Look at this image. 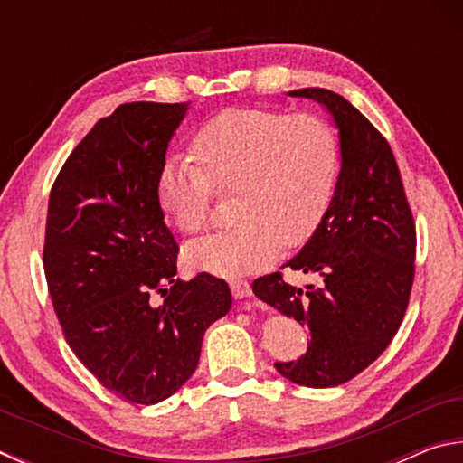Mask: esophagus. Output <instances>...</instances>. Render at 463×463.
<instances>
[{
  "instance_id": "1",
  "label": "esophagus",
  "mask_w": 463,
  "mask_h": 463,
  "mask_svg": "<svg viewBox=\"0 0 463 463\" xmlns=\"http://www.w3.org/2000/svg\"><path fill=\"white\" fill-rule=\"evenodd\" d=\"M231 289L234 298H249L250 296V284L247 279H232L231 281Z\"/></svg>"
}]
</instances>
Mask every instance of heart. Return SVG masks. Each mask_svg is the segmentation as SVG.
<instances>
[{
  "label": "heart",
  "instance_id": "1",
  "mask_svg": "<svg viewBox=\"0 0 463 463\" xmlns=\"http://www.w3.org/2000/svg\"><path fill=\"white\" fill-rule=\"evenodd\" d=\"M192 156L195 163H163L156 200L179 231L195 234L208 224L213 192L232 194L237 224L184 249L190 268L224 278L263 268L279 245H304L331 208L341 169L331 124L265 108H231L210 118L192 138Z\"/></svg>",
  "mask_w": 463,
  "mask_h": 463
}]
</instances>
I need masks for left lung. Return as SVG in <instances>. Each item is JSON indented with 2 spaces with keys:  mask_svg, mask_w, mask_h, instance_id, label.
<instances>
[{
  "mask_svg": "<svg viewBox=\"0 0 463 463\" xmlns=\"http://www.w3.org/2000/svg\"><path fill=\"white\" fill-rule=\"evenodd\" d=\"M289 96L317 99L331 112L341 171L325 221L286 263L318 278V286H289L276 271L257 278L253 292L310 331L307 354L278 362L276 370L300 386L328 388L362 373L398 333L412 289L417 231L382 132L335 91L304 88Z\"/></svg>",
  "mask_w": 463,
  "mask_h": 463,
  "instance_id": "obj_1",
  "label": "left lung"
}]
</instances>
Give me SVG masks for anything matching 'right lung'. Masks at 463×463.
Instances as JSON below:
<instances>
[{
  "label": "right lung",
  "instance_id": "1",
  "mask_svg": "<svg viewBox=\"0 0 463 463\" xmlns=\"http://www.w3.org/2000/svg\"><path fill=\"white\" fill-rule=\"evenodd\" d=\"M187 108L118 106L73 148L49 198L43 263L62 335L99 383L137 404L190 380L203 333L232 307L224 279H175L179 247L156 200Z\"/></svg>",
  "mask_w": 463,
  "mask_h": 463
}]
</instances>
